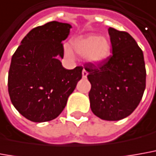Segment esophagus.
I'll return each instance as SVG.
<instances>
[{
  "instance_id": "esophagus-1",
  "label": "esophagus",
  "mask_w": 156,
  "mask_h": 156,
  "mask_svg": "<svg viewBox=\"0 0 156 156\" xmlns=\"http://www.w3.org/2000/svg\"><path fill=\"white\" fill-rule=\"evenodd\" d=\"M87 75H88V72H87V71H86V70H85V69L83 70V72H82V76H83V78H87Z\"/></svg>"
}]
</instances>
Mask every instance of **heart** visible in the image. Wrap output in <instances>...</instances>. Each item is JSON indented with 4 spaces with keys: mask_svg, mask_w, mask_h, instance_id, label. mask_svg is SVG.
<instances>
[{
    "mask_svg": "<svg viewBox=\"0 0 156 156\" xmlns=\"http://www.w3.org/2000/svg\"><path fill=\"white\" fill-rule=\"evenodd\" d=\"M74 50L81 55H85L88 62L98 65L104 62L110 55V42L108 38L102 36L88 35L74 39L72 42ZM65 53L68 56L73 55L69 47L65 48Z\"/></svg>",
    "mask_w": 156,
    "mask_h": 156,
    "instance_id": "heart-1",
    "label": "heart"
}]
</instances>
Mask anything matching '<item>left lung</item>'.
Returning a JSON list of instances; mask_svg holds the SVG:
<instances>
[{
  "mask_svg": "<svg viewBox=\"0 0 156 156\" xmlns=\"http://www.w3.org/2000/svg\"><path fill=\"white\" fill-rule=\"evenodd\" d=\"M113 55L98 65L86 63L93 114L104 120L126 118L136 108L146 86L144 54L126 31L109 27Z\"/></svg>",
  "mask_w": 156,
  "mask_h": 156,
  "instance_id": "obj_1",
  "label": "left lung"
}]
</instances>
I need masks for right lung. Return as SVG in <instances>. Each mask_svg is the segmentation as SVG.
<instances>
[{"mask_svg": "<svg viewBox=\"0 0 156 156\" xmlns=\"http://www.w3.org/2000/svg\"><path fill=\"white\" fill-rule=\"evenodd\" d=\"M72 25L57 21L32 29L12 57L8 93L12 105L25 118L46 122L57 118L82 78V66L63 67L62 41Z\"/></svg>", "mask_w": 156, "mask_h": 156, "instance_id": "right-lung-1", "label": "right lung"}]
</instances>
